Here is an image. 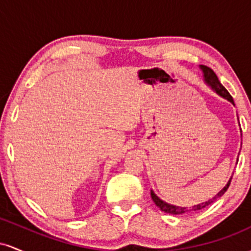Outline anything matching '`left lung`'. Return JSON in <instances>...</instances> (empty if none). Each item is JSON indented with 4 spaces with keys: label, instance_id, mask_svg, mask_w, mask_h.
<instances>
[{
    "label": "left lung",
    "instance_id": "left-lung-1",
    "mask_svg": "<svg viewBox=\"0 0 251 251\" xmlns=\"http://www.w3.org/2000/svg\"><path fill=\"white\" fill-rule=\"evenodd\" d=\"M200 67H201V72H203L204 81L208 83L210 87L214 89V91L218 94V96L223 97L224 99L229 100L230 102L234 103V99H232V97L230 96V93L226 91V87H224V86L220 82V80H218V77L215 74V72L212 71L210 67H208V66L201 65ZM230 181H231V178H230L229 181H227L226 185L224 186V188L222 189L221 191L215 196V197H212L211 200L204 201V203L197 204V205H194V206H192V208H183V206H176V205H172V204H168V203H166V201H164L160 200V198L158 197V196L155 195L154 192L152 191V190H151V197H152V200H153V201L155 203V205H157L158 208L162 210V211L166 212V214H171V215H180V214H185V212L192 211V210H194V211H197V210H201V209L205 208V206H208L211 203H214V201L217 200V198H220L221 196L224 195V192H226V190H227V188H229Z\"/></svg>",
    "mask_w": 251,
    "mask_h": 251
}]
</instances>
